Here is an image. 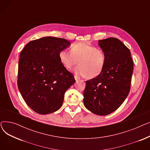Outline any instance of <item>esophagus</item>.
Returning a JSON list of instances; mask_svg holds the SVG:
<instances>
[{"label":"esophagus","instance_id":"34e87169","mask_svg":"<svg viewBox=\"0 0 150 150\" xmlns=\"http://www.w3.org/2000/svg\"><path fill=\"white\" fill-rule=\"evenodd\" d=\"M74 78H75V80L76 81H78V80H80V78L78 77V76H76V75H75V76H74Z\"/></svg>","mask_w":150,"mask_h":150}]
</instances>
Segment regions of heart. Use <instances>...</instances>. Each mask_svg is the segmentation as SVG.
Listing matches in <instances>:
<instances>
[{"label": "heart", "mask_w": 150, "mask_h": 150, "mask_svg": "<svg viewBox=\"0 0 150 150\" xmlns=\"http://www.w3.org/2000/svg\"><path fill=\"white\" fill-rule=\"evenodd\" d=\"M59 58L62 64L68 69L78 62L79 65L74 69L75 74L88 78L99 75L106 64L105 52L101 49L85 42L74 44L71 52L67 49L62 50L59 53Z\"/></svg>", "instance_id": "obj_1"}]
</instances>
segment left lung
<instances>
[{"instance_id":"left-lung-1","label":"left lung","mask_w":150,"mask_h":150,"mask_svg":"<svg viewBox=\"0 0 150 150\" xmlns=\"http://www.w3.org/2000/svg\"><path fill=\"white\" fill-rule=\"evenodd\" d=\"M106 54L101 74L86 81L84 104L92 113L106 115L119 108L128 96L133 72V61L128 47L115 38L98 41Z\"/></svg>"}]
</instances>
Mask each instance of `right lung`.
<instances>
[{
  "label": "right lung",
  "mask_w": 150,
  "mask_h": 150,
  "mask_svg": "<svg viewBox=\"0 0 150 150\" xmlns=\"http://www.w3.org/2000/svg\"><path fill=\"white\" fill-rule=\"evenodd\" d=\"M65 39L43 37L29 42L21 52L18 86L27 105L40 114L62 106L64 93L75 82L60 61V51L69 47Z\"/></svg>",
  "instance_id": "right-lung-1"
}]
</instances>
